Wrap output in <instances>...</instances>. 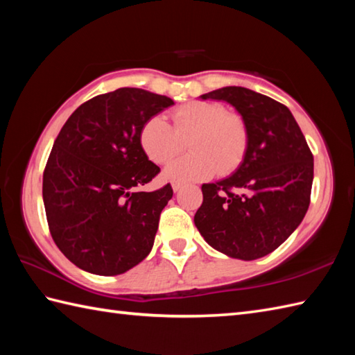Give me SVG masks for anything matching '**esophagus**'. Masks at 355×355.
<instances>
[{
	"label": "esophagus",
	"instance_id": "1",
	"mask_svg": "<svg viewBox=\"0 0 355 355\" xmlns=\"http://www.w3.org/2000/svg\"><path fill=\"white\" fill-rule=\"evenodd\" d=\"M182 187H183V183H180V182H173V183H172L173 192H178L180 189H182Z\"/></svg>",
	"mask_w": 355,
	"mask_h": 355
}]
</instances>
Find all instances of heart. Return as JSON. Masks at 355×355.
I'll use <instances>...</instances> for the list:
<instances>
[{
    "label": "heart",
    "mask_w": 355,
    "mask_h": 355,
    "mask_svg": "<svg viewBox=\"0 0 355 355\" xmlns=\"http://www.w3.org/2000/svg\"><path fill=\"white\" fill-rule=\"evenodd\" d=\"M192 153L172 162L164 177L195 182L229 173L243 162L248 131L243 117L225 112L220 103L193 101L172 111V126L162 116L149 117L140 128L139 141L150 162L164 164L182 153L184 141Z\"/></svg>",
    "instance_id": "obj_1"
}]
</instances>
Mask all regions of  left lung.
<instances>
[{
  "label": "left lung",
  "mask_w": 355,
  "mask_h": 355,
  "mask_svg": "<svg viewBox=\"0 0 355 355\" xmlns=\"http://www.w3.org/2000/svg\"><path fill=\"white\" fill-rule=\"evenodd\" d=\"M200 97L230 103L245 122L248 143L230 177L201 186L195 225L210 247L230 258H262L304 220L313 154L291 111L271 97L244 87H224Z\"/></svg>",
  "instance_id": "8db88e82"
}]
</instances>
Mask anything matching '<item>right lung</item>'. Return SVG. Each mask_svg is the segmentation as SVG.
<instances>
[{
    "mask_svg": "<svg viewBox=\"0 0 355 355\" xmlns=\"http://www.w3.org/2000/svg\"><path fill=\"white\" fill-rule=\"evenodd\" d=\"M173 105L141 88H119L82 103L62 126L42 178L49 229L74 266L116 276L154 245L172 187L139 192L160 168L143 153L141 125Z\"/></svg>",
    "mask_w": 355,
    "mask_h": 355,
    "instance_id": "1",
    "label": "right lung"
}]
</instances>
